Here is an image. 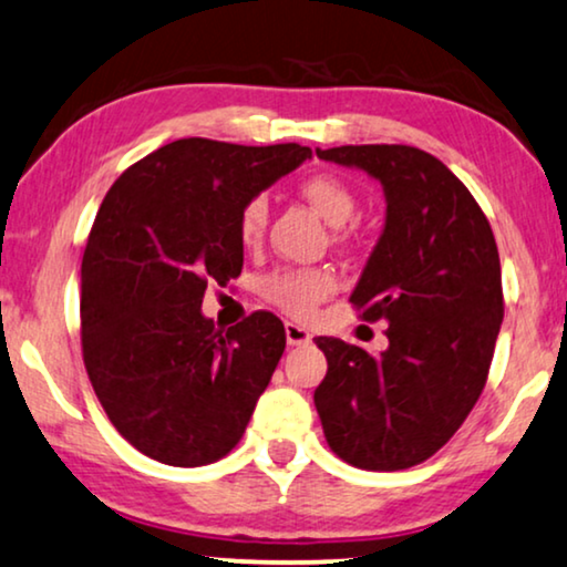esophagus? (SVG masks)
<instances>
[{"instance_id":"obj_1","label":"esophagus","mask_w":567,"mask_h":567,"mask_svg":"<svg viewBox=\"0 0 567 567\" xmlns=\"http://www.w3.org/2000/svg\"><path fill=\"white\" fill-rule=\"evenodd\" d=\"M285 337H287V344H290V347H300V344H308V341H310L308 329H302V326L292 323V321L285 323Z\"/></svg>"}]
</instances>
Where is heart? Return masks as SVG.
I'll list each match as a JSON object with an SVG mask.
<instances>
[{"label": "heart", "instance_id": "b5f03b06", "mask_svg": "<svg viewBox=\"0 0 567 567\" xmlns=\"http://www.w3.org/2000/svg\"><path fill=\"white\" fill-rule=\"evenodd\" d=\"M300 193L306 200L323 215L331 226H344L357 210V195L344 179L333 174H313L300 185ZM269 218V200L267 195H254L244 203L238 213V236L244 244H257L267 228ZM337 280L329 269L308 267V269H280L269 275L261 282V295L282 308L285 313L302 316L308 313L316 302H321L326 295L333 292Z\"/></svg>", "mask_w": 567, "mask_h": 567}]
</instances>
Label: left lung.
<instances>
[{
  "mask_svg": "<svg viewBox=\"0 0 567 567\" xmlns=\"http://www.w3.org/2000/svg\"><path fill=\"white\" fill-rule=\"evenodd\" d=\"M385 193V228L349 302L388 321V349L318 337L313 401L326 442L362 470H405L452 440L481 398L504 321L498 246L470 189L413 146L316 148Z\"/></svg>",
  "mask_w": 567,
  "mask_h": 567,
  "instance_id": "1",
  "label": "left lung"
}]
</instances>
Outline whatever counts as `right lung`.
<instances>
[{"instance_id": "add662e5", "label": "right lung", "mask_w": 567, "mask_h": 567, "mask_svg": "<svg viewBox=\"0 0 567 567\" xmlns=\"http://www.w3.org/2000/svg\"><path fill=\"white\" fill-rule=\"evenodd\" d=\"M310 158L308 146L182 138L125 169L102 200L82 259V354L107 419L174 467L226 457L285 352L257 310L218 331L210 282L241 275L238 213Z\"/></svg>"}]
</instances>
